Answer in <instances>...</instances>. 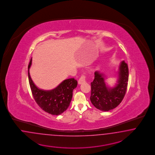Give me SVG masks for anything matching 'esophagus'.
<instances>
[{"mask_svg":"<svg viewBox=\"0 0 155 155\" xmlns=\"http://www.w3.org/2000/svg\"><path fill=\"white\" fill-rule=\"evenodd\" d=\"M86 81V76L84 75H81L78 80V84H81Z\"/></svg>","mask_w":155,"mask_h":155,"instance_id":"1","label":"esophagus"}]
</instances>
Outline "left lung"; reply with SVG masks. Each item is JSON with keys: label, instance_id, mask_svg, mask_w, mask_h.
<instances>
[{"label": "left lung", "instance_id": "left-lung-1", "mask_svg": "<svg viewBox=\"0 0 155 155\" xmlns=\"http://www.w3.org/2000/svg\"><path fill=\"white\" fill-rule=\"evenodd\" d=\"M117 74V84L111 88L106 84L103 74L99 71L94 73V81L91 83L90 99L96 108L108 111L121 103L126 93L128 81V68L124 61L120 62Z\"/></svg>", "mask_w": 155, "mask_h": 155}]
</instances>
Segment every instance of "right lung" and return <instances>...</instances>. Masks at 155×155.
<instances>
[{"mask_svg":"<svg viewBox=\"0 0 155 155\" xmlns=\"http://www.w3.org/2000/svg\"><path fill=\"white\" fill-rule=\"evenodd\" d=\"M32 64V58L28 65V79L33 98L39 107L45 112L54 115L64 113L69 106L73 91L77 86L74 78L64 80L54 89H40L33 83L29 74V68Z\"/></svg>","mask_w":155,"mask_h":155,"instance_id":"right-lung-1","label":"right lung"}]
</instances>
